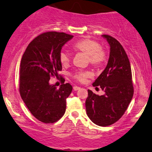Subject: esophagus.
<instances>
[{"label": "esophagus", "mask_w": 152, "mask_h": 152, "mask_svg": "<svg viewBox=\"0 0 152 152\" xmlns=\"http://www.w3.org/2000/svg\"><path fill=\"white\" fill-rule=\"evenodd\" d=\"M74 90H80V87H78V86H74Z\"/></svg>", "instance_id": "esophagus-1"}]
</instances>
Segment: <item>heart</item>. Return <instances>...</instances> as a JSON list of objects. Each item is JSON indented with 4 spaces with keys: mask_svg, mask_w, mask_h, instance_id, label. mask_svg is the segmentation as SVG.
Instances as JSON below:
<instances>
[{
    "mask_svg": "<svg viewBox=\"0 0 152 152\" xmlns=\"http://www.w3.org/2000/svg\"><path fill=\"white\" fill-rule=\"evenodd\" d=\"M72 50L76 53H81L87 55V61L96 68L102 67L107 59V54L104 49L101 48L98 42L90 38H83L72 45ZM59 62L62 66L69 64L70 58L64 52H62L59 56ZM92 74L89 71H79L73 76L74 79L80 83H85Z\"/></svg>",
    "mask_w": 152,
    "mask_h": 152,
    "instance_id": "heart-1",
    "label": "heart"
}]
</instances>
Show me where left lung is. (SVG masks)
Masks as SVG:
<instances>
[{
    "label": "left lung",
    "mask_w": 152,
    "mask_h": 152,
    "mask_svg": "<svg viewBox=\"0 0 152 152\" xmlns=\"http://www.w3.org/2000/svg\"><path fill=\"white\" fill-rule=\"evenodd\" d=\"M102 36L110 45V55L106 68L93 86L100 87L105 93L99 96L88 90L86 108L94 124L108 126L124 114L132 98L134 88L130 61L121 44L112 36Z\"/></svg>",
    "instance_id": "obj_1"
}]
</instances>
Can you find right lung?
I'll list each match as a JSON object with an SVG mask.
<instances>
[{
    "instance_id": "right-lung-1",
    "label": "right lung",
    "mask_w": 152,
    "mask_h": 152,
    "mask_svg": "<svg viewBox=\"0 0 152 152\" xmlns=\"http://www.w3.org/2000/svg\"><path fill=\"white\" fill-rule=\"evenodd\" d=\"M73 37L57 31L40 34L28 44L21 59V97L31 114L45 124L57 122L66 111V99L72 86L64 83L63 77L58 89L50 85L49 80L53 76L59 77L57 72L62 69L59 59L62 47Z\"/></svg>"
}]
</instances>
